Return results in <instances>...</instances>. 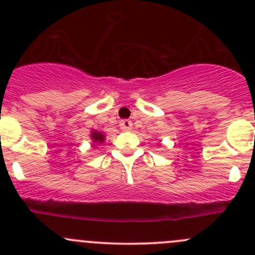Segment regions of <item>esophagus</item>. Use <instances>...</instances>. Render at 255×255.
<instances>
[{
  "label": "esophagus",
  "mask_w": 255,
  "mask_h": 255,
  "mask_svg": "<svg viewBox=\"0 0 255 255\" xmlns=\"http://www.w3.org/2000/svg\"><path fill=\"white\" fill-rule=\"evenodd\" d=\"M120 127L122 128V129L128 130V129H130V128H132V122H130L129 120H122L120 122Z\"/></svg>",
  "instance_id": "1"
}]
</instances>
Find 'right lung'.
<instances>
[{"mask_svg": "<svg viewBox=\"0 0 255 255\" xmlns=\"http://www.w3.org/2000/svg\"><path fill=\"white\" fill-rule=\"evenodd\" d=\"M90 137H91L92 139V143L95 144H99V145H101V144H104L105 142V138H106V134H105L104 132H97V130H91V134H90Z\"/></svg>", "mask_w": 255, "mask_h": 255, "instance_id": "obj_1", "label": "right lung"}]
</instances>
